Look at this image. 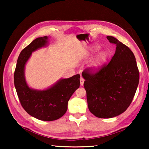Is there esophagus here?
<instances>
[{
    "label": "esophagus",
    "mask_w": 149,
    "mask_h": 149,
    "mask_svg": "<svg viewBox=\"0 0 149 149\" xmlns=\"http://www.w3.org/2000/svg\"><path fill=\"white\" fill-rule=\"evenodd\" d=\"M84 81H85V80H84V78L81 77L80 78V84H81V86H83V85H84Z\"/></svg>",
    "instance_id": "1"
}]
</instances>
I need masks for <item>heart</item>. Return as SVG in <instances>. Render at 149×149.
Instances as JSON below:
<instances>
[{"instance_id":"obj_1","label":"heart","mask_w":149,"mask_h":149,"mask_svg":"<svg viewBox=\"0 0 149 149\" xmlns=\"http://www.w3.org/2000/svg\"><path fill=\"white\" fill-rule=\"evenodd\" d=\"M99 46L96 45L93 48L92 51L95 52L96 50L99 49ZM90 54V53H89ZM107 58V53L106 51H102L97 55V56L95 58V59L93 60L91 64L90 65V69L92 72H97L98 70H99L101 67L104 64Z\"/></svg>"}]
</instances>
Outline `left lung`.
<instances>
[{
  "label": "left lung",
  "instance_id": "8db88e82",
  "mask_svg": "<svg viewBox=\"0 0 149 149\" xmlns=\"http://www.w3.org/2000/svg\"><path fill=\"white\" fill-rule=\"evenodd\" d=\"M116 46L110 62L95 74L85 70L88 108L96 117L111 118L122 114L129 107L139 81V72L133 52L112 36H107Z\"/></svg>",
  "mask_w": 149,
  "mask_h": 149
}]
</instances>
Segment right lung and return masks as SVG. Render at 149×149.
Returning a JSON list of instances; mask_svg holds the SVG:
<instances>
[{"label": "right lung", "instance_id": "1", "mask_svg": "<svg viewBox=\"0 0 149 149\" xmlns=\"http://www.w3.org/2000/svg\"><path fill=\"white\" fill-rule=\"evenodd\" d=\"M47 36L38 37L22 50L14 72V85L20 103L31 116L42 121H53L64 115L68 102L75 91L79 87L80 75L60 79L45 90L30 88L25 77V65L33 52L46 47Z\"/></svg>", "mask_w": 149, "mask_h": 149}]
</instances>
